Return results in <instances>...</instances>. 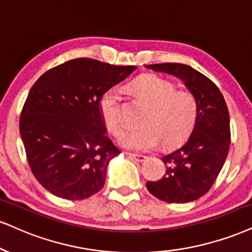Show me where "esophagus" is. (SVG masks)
<instances>
[{"label": "esophagus", "instance_id": "34e87169", "mask_svg": "<svg viewBox=\"0 0 252 252\" xmlns=\"http://www.w3.org/2000/svg\"><path fill=\"white\" fill-rule=\"evenodd\" d=\"M127 157L129 158V159L132 160H135L138 161V162H142V161L146 160V157L145 155H141V154H132V153H126Z\"/></svg>", "mask_w": 252, "mask_h": 252}]
</instances>
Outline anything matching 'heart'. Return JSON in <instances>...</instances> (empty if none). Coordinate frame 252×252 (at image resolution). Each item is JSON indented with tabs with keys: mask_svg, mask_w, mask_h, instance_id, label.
Returning <instances> with one entry per match:
<instances>
[{
	"mask_svg": "<svg viewBox=\"0 0 252 252\" xmlns=\"http://www.w3.org/2000/svg\"><path fill=\"white\" fill-rule=\"evenodd\" d=\"M133 89L151 105V110L142 120L144 126L127 129L121 135L124 147L150 151L162 142L164 148H169L188 138L198 116L197 100L190 92L178 91L175 84L154 74L139 78ZM99 110L107 131L119 135L124 128L120 92L107 90L99 101Z\"/></svg>",
	"mask_w": 252,
	"mask_h": 252,
	"instance_id": "obj_1",
	"label": "heart"
}]
</instances>
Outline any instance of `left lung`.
Masks as SVG:
<instances>
[{
	"instance_id": "1",
	"label": "left lung",
	"mask_w": 252,
	"mask_h": 252,
	"mask_svg": "<svg viewBox=\"0 0 252 252\" xmlns=\"http://www.w3.org/2000/svg\"><path fill=\"white\" fill-rule=\"evenodd\" d=\"M158 72L178 77L198 104V116L185 145L163 155L164 176L146 183L148 191L161 201L187 203L203 196L212 188L230 146V119L224 97L208 77L179 63L147 65Z\"/></svg>"
}]
</instances>
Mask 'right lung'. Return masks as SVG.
Segmentation results:
<instances>
[{
  "label": "right lung",
  "mask_w": 252,
  "mask_h": 252,
  "mask_svg": "<svg viewBox=\"0 0 252 252\" xmlns=\"http://www.w3.org/2000/svg\"><path fill=\"white\" fill-rule=\"evenodd\" d=\"M135 69L76 58L33 84L21 113L20 134L31 172L46 190L84 200L104 187L108 162L120 151L106 136L99 101Z\"/></svg>",
  "instance_id": "right-lung-1"
}]
</instances>
